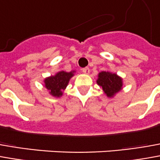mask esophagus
Here are the masks:
<instances>
[{"label":"esophagus","instance_id":"obj_1","mask_svg":"<svg viewBox=\"0 0 160 160\" xmlns=\"http://www.w3.org/2000/svg\"><path fill=\"white\" fill-rule=\"evenodd\" d=\"M82 70V72H83L84 74H89V73H90V69H89L88 67H86V68H83Z\"/></svg>","mask_w":160,"mask_h":160}]
</instances>
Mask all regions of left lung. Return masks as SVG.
I'll use <instances>...</instances> for the list:
<instances>
[{
	"mask_svg": "<svg viewBox=\"0 0 160 160\" xmlns=\"http://www.w3.org/2000/svg\"><path fill=\"white\" fill-rule=\"evenodd\" d=\"M97 83L100 88H102L103 93L109 98H114L116 94L123 90L124 86L123 78L117 73H113L109 70L99 72L98 75Z\"/></svg>",
	"mask_w": 160,
	"mask_h": 160,
	"instance_id": "obj_1",
	"label": "left lung"
}]
</instances>
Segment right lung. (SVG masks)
I'll list each match as a JSON object with an SVG mask.
<instances>
[{
	"mask_svg": "<svg viewBox=\"0 0 160 160\" xmlns=\"http://www.w3.org/2000/svg\"><path fill=\"white\" fill-rule=\"evenodd\" d=\"M76 70H71L69 72L60 70L54 76H50L44 78V87L47 89L48 93L54 98H61L63 95V91L69 84L70 78L74 77Z\"/></svg>",
	"mask_w": 160,
	"mask_h": 160,
	"instance_id": "right-lung-1",
	"label": "right lung"
}]
</instances>
